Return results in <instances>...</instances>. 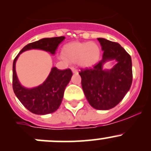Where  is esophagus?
<instances>
[{
    "mask_svg": "<svg viewBox=\"0 0 151 151\" xmlns=\"http://www.w3.org/2000/svg\"><path fill=\"white\" fill-rule=\"evenodd\" d=\"M71 71H72V72L74 73V74H77L78 73V71H77V69H76L75 68H74V67H71Z\"/></svg>",
    "mask_w": 151,
    "mask_h": 151,
    "instance_id": "esophagus-1",
    "label": "esophagus"
}]
</instances>
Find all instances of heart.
<instances>
[{"label": "heart", "instance_id": "heart-1", "mask_svg": "<svg viewBox=\"0 0 151 151\" xmlns=\"http://www.w3.org/2000/svg\"><path fill=\"white\" fill-rule=\"evenodd\" d=\"M101 57V49L94 42H71L62 50V58L77 62L80 66L89 68L96 64Z\"/></svg>", "mask_w": 151, "mask_h": 151}]
</instances>
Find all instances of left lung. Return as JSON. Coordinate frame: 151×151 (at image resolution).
<instances>
[{"label":"left lung","instance_id":"left-lung-1","mask_svg":"<svg viewBox=\"0 0 151 151\" xmlns=\"http://www.w3.org/2000/svg\"><path fill=\"white\" fill-rule=\"evenodd\" d=\"M104 52L102 59L91 68L81 69L82 88L88 103L94 109L108 110L115 107L124 98L132 83L131 56L119 44L98 38ZM115 60L111 69L105 63Z\"/></svg>","mask_w":151,"mask_h":151}]
</instances>
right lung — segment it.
Segmentation results:
<instances>
[{
    "mask_svg": "<svg viewBox=\"0 0 151 151\" xmlns=\"http://www.w3.org/2000/svg\"><path fill=\"white\" fill-rule=\"evenodd\" d=\"M65 39V36L44 38L27 45L21 50L13 62V90L23 106L32 113L47 115L55 112L62 102L65 88L72 77L69 68H51L48 77L42 84L34 88H26L19 82L16 72V62L19 55L30 50H41L54 55L59 45Z\"/></svg>",
    "mask_w": 151,
    "mask_h": 151,
    "instance_id": "add662e5",
    "label": "right lung"
}]
</instances>
